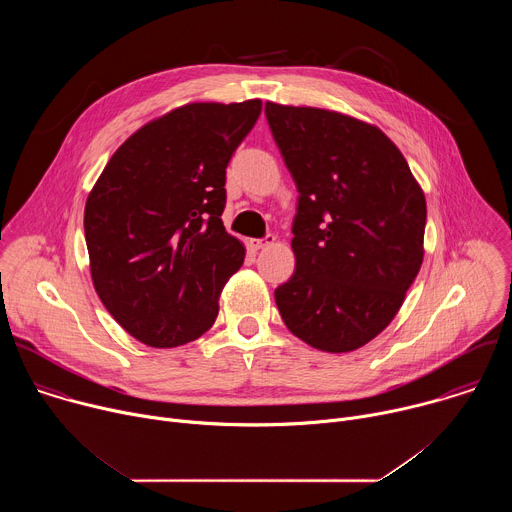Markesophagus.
Returning a JSON list of instances; mask_svg holds the SVG:
<instances>
[{
    "label": "esophagus",
    "instance_id": "obj_1",
    "mask_svg": "<svg viewBox=\"0 0 512 512\" xmlns=\"http://www.w3.org/2000/svg\"><path fill=\"white\" fill-rule=\"evenodd\" d=\"M275 243V235H265L263 239H251L249 241V247L253 249V251H259V249H265V247H269V245H273Z\"/></svg>",
    "mask_w": 512,
    "mask_h": 512
}]
</instances>
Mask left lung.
I'll list each match as a JSON object with an SVG mask.
<instances>
[{
  "mask_svg": "<svg viewBox=\"0 0 512 512\" xmlns=\"http://www.w3.org/2000/svg\"><path fill=\"white\" fill-rule=\"evenodd\" d=\"M265 115L300 192L296 271L275 289L277 310L306 344L356 350L391 324L419 273L425 194L371 123L271 101Z\"/></svg>",
  "mask_w": 512,
  "mask_h": 512,
  "instance_id": "1",
  "label": "left lung"
}]
</instances>
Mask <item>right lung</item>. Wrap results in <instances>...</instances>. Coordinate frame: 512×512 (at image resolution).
Masks as SVG:
<instances>
[{"label":"right lung","mask_w":512,"mask_h":512,"mask_svg":"<svg viewBox=\"0 0 512 512\" xmlns=\"http://www.w3.org/2000/svg\"><path fill=\"white\" fill-rule=\"evenodd\" d=\"M261 101L188 103L127 137L85 206L91 277L107 312L139 342L202 336L245 261L223 225L227 166Z\"/></svg>","instance_id":"obj_1"}]
</instances>
